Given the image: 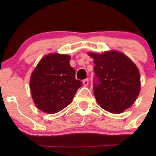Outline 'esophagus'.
<instances>
[{"label": "esophagus", "instance_id": "obj_1", "mask_svg": "<svg viewBox=\"0 0 156 156\" xmlns=\"http://www.w3.org/2000/svg\"><path fill=\"white\" fill-rule=\"evenodd\" d=\"M88 84H89V79H84V81H83V84H84V86H87Z\"/></svg>", "mask_w": 156, "mask_h": 156}]
</instances>
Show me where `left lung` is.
I'll return each mask as SVG.
<instances>
[{
	"label": "left lung",
	"instance_id": "1",
	"mask_svg": "<svg viewBox=\"0 0 156 156\" xmlns=\"http://www.w3.org/2000/svg\"><path fill=\"white\" fill-rule=\"evenodd\" d=\"M94 58L95 81L94 94L100 106L119 114L130 108L139 95V69L126 55L106 51L101 54L88 53Z\"/></svg>",
	"mask_w": 156,
	"mask_h": 156
}]
</instances>
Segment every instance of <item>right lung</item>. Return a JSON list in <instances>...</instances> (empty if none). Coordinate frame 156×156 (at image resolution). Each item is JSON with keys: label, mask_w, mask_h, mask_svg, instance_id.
<instances>
[{"label": "right lung", "mask_w": 156, "mask_h": 156, "mask_svg": "<svg viewBox=\"0 0 156 156\" xmlns=\"http://www.w3.org/2000/svg\"><path fill=\"white\" fill-rule=\"evenodd\" d=\"M70 56L50 53L31 73L30 90L34 104L42 112L54 114L72 103L82 82L75 78Z\"/></svg>", "instance_id": "1"}]
</instances>
